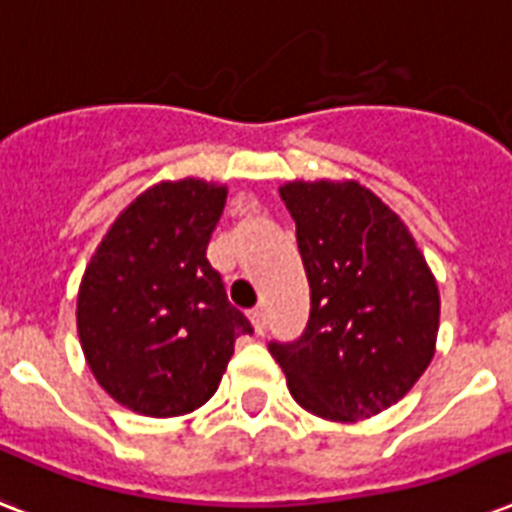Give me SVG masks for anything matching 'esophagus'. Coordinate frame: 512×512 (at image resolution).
Instances as JSON below:
<instances>
[{
	"mask_svg": "<svg viewBox=\"0 0 512 512\" xmlns=\"http://www.w3.org/2000/svg\"><path fill=\"white\" fill-rule=\"evenodd\" d=\"M249 321H252V327H255L257 335H263L265 327H268V321H265V311H263V308H255V311L249 313Z\"/></svg>",
	"mask_w": 512,
	"mask_h": 512,
	"instance_id": "34e87169",
	"label": "esophagus"
}]
</instances>
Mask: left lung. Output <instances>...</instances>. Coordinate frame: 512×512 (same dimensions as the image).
Instances as JSON below:
<instances>
[{"mask_svg":"<svg viewBox=\"0 0 512 512\" xmlns=\"http://www.w3.org/2000/svg\"><path fill=\"white\" fill-rule=\"evenodd\" d=\"M279 193L295 217L311 319L300 340L268 350L305 412L369 420L433 361L436 276L404 220L358 180H289Z\"/></svg>","mask_w":512,"mask_h":512,"instance_id":"obj_1","label":"left lung"}]
</instances>
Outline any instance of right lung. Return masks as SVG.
I'll return each instance as SVG.
<instances>
[{
    "label": "right lung",
    "mask_w": 512,
    "mask_h": 512,
    "mask_svg": "<svg viewBox=\"0 0 512 512\" xmlns=\"http://www.w3.org/2000/svg\"><path fill=\"white\" fill-rule=\"evenodd\" d=\"M228 188L162 180L119 212L84 268L76 332L116 404L180 417L215 396L233 342L252 324L233 308L207 244Z\"/></svg>",
    "instance_id": "right-lung-1"
}]
</instances>
